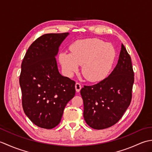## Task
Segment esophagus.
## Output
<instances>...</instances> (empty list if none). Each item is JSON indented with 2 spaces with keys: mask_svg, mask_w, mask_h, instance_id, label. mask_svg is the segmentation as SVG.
Returning a JSON list of instances; mask_svg holds the SVG:
<instances>
[{
  "mask_svg": "<svg viewBox=\"0 0 152 152\" xmlns=\"http://www.w3.org/2000/svg\"><path fill=\"white\" fill-rule=\"evenodd\" d=\"M75 89H76V92H80V90H81V89H82V86H81V84H80V83H78V82L76 83Z\"/></svg>",
  "mask_w": 152,
  "mask_h": 152,
  "instance_id": "1",
  "label": "esophagus"
}]
</instances>
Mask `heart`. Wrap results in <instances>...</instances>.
Wrapping results in <instances>:
<instances>
[{"label":"heart","mask_w":152,"mask_h":152,"mask_svg":"<svg viewBox=\"0 0 152 152\" xmlns=\"http://www.w3.org/2000/svg\"><path fill=\"white\" fill-rule=\"evenodd\" d=\"M70 53L63 51L59 56L64 72L71 76L82 66L83 76L91 82L101 81L112 69L116 51L110 44L97 38L78 40L71 45Z\"/></svg>","instance_id":"heart-1"}]
</instances>
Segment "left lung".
<instances>
[{
  "label": "left lung",
  "mask_w": 152,
  "mask_h": 152,
  "mask_svg": "<svg viewBox=\"0 0 152 152\" xmlns=\"http://www.w3.org/2000/svg\"><path fill=\"white\" fill-rule=\"evenodd\" d=\"M134 72L129 54L121 44L117 65L105 79L80 91L83 101V118L95 129L115 124L127 109L132 99Z\"/></svg>",
  "instance_id": "1"
}]
</instances>
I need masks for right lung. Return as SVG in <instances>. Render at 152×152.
<instances>
[{"mask_svg":"<svg viewBox=\"0 0 152 152\" xmlns=\"http://www.w3.org/2000/svg\"><path fill=\"white\" fill-rule=\"evenodd\" d=\"M69 33L45 34L28 48L21 63L19 85L25 114L38 127L59 124L64 109L76 93L75 82L58 70L56 56Z\"/></svg>","mask_w":152,"mask_h":152,"instance_id":"add662e5","label":"right lung"}]
</instances>
